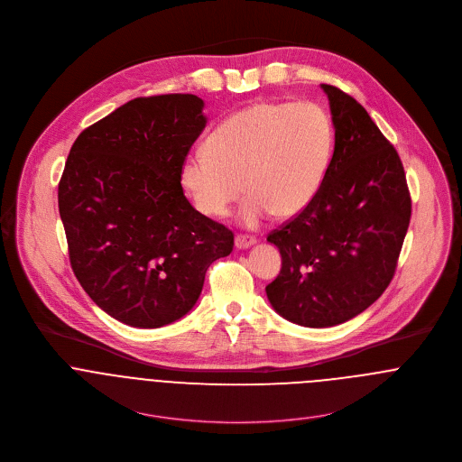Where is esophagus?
Listing matches in <instances>:
<instances>
[{
	"label": "esophagus",
	"instance_id": "esophagus-1",
	"mask_svg": "<svg viewBox=\"0 0 462 462\" xmlns=\"http://www.w3.org/2000/svg\"><path fill=\"white\" fill-rule=\"evenodd\" d=\"M254 244H256V238H254V236L238 235V236L235 238V245H236V249H249V247H253Z\"/></svg>",
	"mask_w": 462,
	"mask_h": 462
}]
</instances>
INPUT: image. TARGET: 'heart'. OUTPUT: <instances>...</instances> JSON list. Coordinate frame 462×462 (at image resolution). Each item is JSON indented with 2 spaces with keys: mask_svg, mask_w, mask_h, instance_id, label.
<instances>
[{
  "mask_svg": "<svg viewBox=\"0 0 462 462\" xmlns=\"http://www.w3.org/2000/svg\"><path fill=\"white\" fill-rule=\"evenodd\" d=\"M181 163V185L206 217H224L245 192L240 222L299 215L320 189L332 125L311 101L260 103L224 119Z\"/></svg>",
  "mask_w": 462,
  "mask_h": 462,
  "instance_id": "1",
  "label": "heart"
}]
</instances>
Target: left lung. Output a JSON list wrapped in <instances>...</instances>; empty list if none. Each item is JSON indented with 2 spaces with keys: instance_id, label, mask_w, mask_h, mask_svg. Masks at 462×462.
Masks as SVG:
<instances>
[{
  "instance_id": "obj_1",
  "label": "left lung",
  "mask_w": 462,
  "mask_h": 462,
  "mask_svg": "<svg viewBox=\"0 0 462 462\" xmlns=\"http://www.w3.org/2000/svg\"><path fill=\"white\" fill-rule=\"evenodd\" d=\"M320 87L334 126L332 158L313 200L268 235L282 266L264 288L275 313L313 329L348 322L383 295L411 218L395 147L354 97Z\"/></svg>"
}]
</instances>
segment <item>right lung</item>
I'll return each mask as SVG.
<instances>
[{"instance_id":"right-lung-1","label":"right lung","mask_w":462,"mask_h":462,"mask_svg":"<svg viewBox=\"0 0 462 462\" xmlns=\"http://www.w3.org/2000/svg\"><path fill=\"white\" fill-rule=\"evenodd\" d=\"M194 94L136 97L79 133L59 185L70 266L112 319L156 329L198 302L208 266L233 233L199 213L181 163L204 130Z\"/></svg>"}]
</instances>
